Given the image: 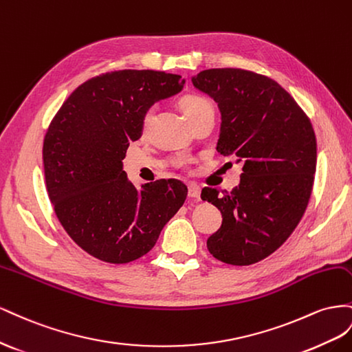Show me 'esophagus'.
I'll use <instances>...</instances> for the list:
<instances>
[{
	"instance_id": "esophagus-1",
	"label": "esophagus",
	"mask_w": 352,
	"mask_h": 352,
	"mask_svg": "<svg viewBox=\"0 0 352 352\" xmlns=\"http://www.w3.org/2000/svg\"><path fill=\"white\" fill-rule=\"evenodd\" d=\"M188 197L200 200V187L196 184H190L188 186Z\"/></svg>"
}]
</instances>
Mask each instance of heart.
Masks as SVG:
<instances>
[{
  "label": "heart",
  "mask_w": 352,
  "mask_h": 352,
  "mask_svg": "<svg viewBox=\"0 0 352 352\" xmlns=\"http://www.w3.org/2000/svg\"><path fill=\"white\" fill-rule=\"evenodd\" d=\"M179 106H182L183 112H184L187 119L195 116L199 112H202L204 109L210 107V104L206 102L204 97L193 96V94L184 96L182 100H179ZM150 118H152V110H148V112H146V115L143 118V126H147V124L150 122Z\"/></svg>",
  "instance_id": "1"
}]
</instances>
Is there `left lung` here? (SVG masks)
<instances>
[{
  "label": "left lung",
  "instance_id": "left-lung-1",
  "mask_svg": "<svg viewBox=\"0 0 352 352\" xmlns=\"http://www.w3.org/2000/svg\"><path fill=\"white\" fill-rule=\"evenodd\" d=\"M192 82L218 104L217 150L243 162L232 192L202 190V200L223 215L208 249L226 264H255L286 242L305 212L317 164L313 125L294 97L264 75L208 69Z\"/></svg>",
  "mask_w": 352,
  "mask_h": 352
}]
</instances>
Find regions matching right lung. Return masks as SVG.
Instances as JSON below:
<instances>
[{"instance_id": "obj_1", "label": "right lung", "mask_w": 352, "mask_h": 352, "mask_svg": "<svg viewBox=\"0 0 352 352\" xmlns=\"http://www.w3.org/2000/svg\"><path fill=\"white\" fill-rule=\"evenodd\" d=\"M184 79L157 70H116L88 79L60 107L44 138L45 183L66 233L91 256L126 264L146 255L187 197L178 179L137 188L122 169L129 142L159 100Z\"/></svg>"}]
</instances>
